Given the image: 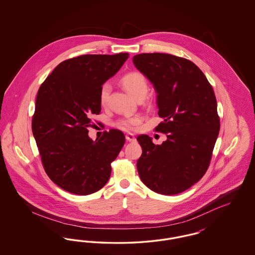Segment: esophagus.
Returning <instances> with one entry per match:
<instances>
[{"label": "esophagus", "instance_id": "esophagus-1", "mask_svg": "<svg viewBox=\"0 0 255 255\" xmlns=\"http://www.w3.org/2000/svg\"><path fill=\"white\" fill-rule=\"evenodd\" d=\"M125 138H126L127 141H130V142L135 140V137L133 136V134H132V133H127V134L125 135Z\"/></svg>", "mask_w": 255, "mask_h": 255}]
</instances>
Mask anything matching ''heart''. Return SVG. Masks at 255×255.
Segmentation results:
<instances>
[{"label": "heart", "mask_w": 255, "mask_h": 255, "mask_svg": "<svg viewBox=\"0 0 255 255\" xmlns=\"http://www.w3.org/2000/svg\"><path fill=\"white\" fill-rule=\"evenodd\" d=\"M122 83L125 90L133 96L135 99L138 97H145L148 92V83L145 77L139 73H130L125 74L122 79ZM111 92L110 83H105L101 87L100 90V102L105 104L109 97ZM140 117H132L122 120L119 122V126L127 131H132L136 128V126L140 123Z\"/></svg>", "instance_id": "1"}]
</instances>
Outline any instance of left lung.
<instances>
[{"instance_id":"8db88e82","label":"left lung","mask_w":255,"mask_h":255,"mask_svg":"<svg viewBox=\"0 0 255 255\" xmlns=\"http://www.w3.org/2000/svg\"><path fill=\"white\" fill-rule=\"evenodd\" d=\"M134 67L153 84L158 116L156 131L167 139L154 144L136 137L142 154L136 162L140 180L158 194L182 193L200 181L209 166L220 120L214 91L193 62L167 53H141Z\"/></svg>"}]
</instances>
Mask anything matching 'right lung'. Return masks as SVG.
<instances>
[{"label":"right lung","mask_w":255,"mask_h":255,"mask_svg":"<svg viewBox=\"0 0 255 255\" xmlns=\"http://www.w3.org/2000/svg\"><path fill=\"white\" fill-rule=\"evenodd\" d=\"M128 57L122 52L63 61L39 88L33 136L49 179L70 193L92 194L109 181L111 163L124 145V133L112 129L93 140L88 128L101 111V87Z\"/></svg>","instance_id":"obj_1"}]
</instances>
